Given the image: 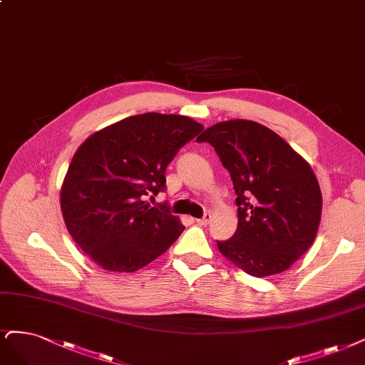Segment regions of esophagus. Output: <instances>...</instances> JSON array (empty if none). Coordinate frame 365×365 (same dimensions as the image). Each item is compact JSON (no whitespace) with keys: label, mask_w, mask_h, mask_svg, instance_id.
I'll return each instance as SVG.
<instances>
[{"label":"esophagus","mask_w":365,"mask_h":365,"mask_svg":"<svg viewBox=\"0 0 365 365\" xmlns=\"http://www.w3.org/2000/svg\"><path fill=\"white\" fill-rule=\"evenodd\" d=\"M211 222V215L210 212H205V215L200 217V219H196V223L197 225H208Z\"/></svg>","instance_id":"obj_1"}]
</instances>
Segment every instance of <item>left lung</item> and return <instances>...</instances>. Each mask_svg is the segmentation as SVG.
<instances>
[{
    "mask_svg": "<svg viewBox=\"0 0 365 365\" xmlns=\"http://www.w3.org/2000/svg\"><path fill=\"white\" fill-rule=\"evenodd\" d=\"M196 142L215 148L237 195V230L217 242L222 255L257 278L287 270L319 230L322 192L311 166L254 120L216 123Z\"/></svg>",
    "mask_w": 365,
    "mask_h": 365,
    "instance_id": "8db88e82",
    "label": "left lung"
}]
</instances>
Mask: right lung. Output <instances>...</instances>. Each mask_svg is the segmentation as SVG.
Wrapping results in <instances>:
<instances>
[{"label":"right lung","mask_w":365,"mask_h":365,"mask_svg":"<svg viewBox=\"0 0 365 365\" xmlns=\"http://www.w3.org/2000/svg\"><path fill=\"white\" fill-rule=\"evenodd\" d=\"M204 130L180 115L143 113L92 134L75 153L60 204L66 228L106 270L135 272L184 231L178 217L146 196L166 188V169Z\"/></svg>","instance_id":"right-lung-1"}]
</instances>
